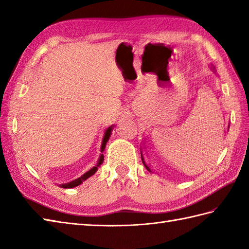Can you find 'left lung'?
Instances as JSON below:
<instances>
[{
	"label": "left lung",
	"instance_id": "left-lung-1",
	"mask_svg": "<svg viewBox=\"0 0 249 249\" xmlns=\"http://www.w3.org/2000/svg\"><path fill=\"white\" fill-rule=\"evenodd\" d=\"M228 129H229V126H228ZM141 160H142V162H143V165H144V167L146 168V170L147 171H150V172H152V170H151V168L146 165L145 163V161H144V158H143V156H142V153H141Z\"/></svg>",
	"mask_w": 249,
	"mask_h": 249
}]
</instances>
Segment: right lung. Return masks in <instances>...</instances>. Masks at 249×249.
Returning <instances> with one entry per match:
<instances>
[{
    "label": "right lung",
    "instance_id": "right-lung-1",
    "mask_svg": "<svg viewBox=\"0 0 249 249\" xmlns=\"http://www.w3.org/2000/svg\"><path fill=\"white\" fill-rule=\"evenodd\" d=\"M112 127H113V125L110 126V127L106 129V131H105V135H104V138H103V143H102V149H100V151H102V152H104L105 147H106V144H107V142H108V140H109V138H110L111 131H112ZM103 161H104V155L100 154L97 165L95 166V167H93V168L91 169V170H89L88 172L84 173L83 176H81L80 178H76V179H73V181H71V182H68V183H65V184H61L60 186L63 187V188H72V187L78 186V185L82 184V182L86 181L87 178H89V177H92L93 174H95V172L97 171L98 167H99L100 165H102Z\"/></svg>",
    "mask_w": 249,
    "mask_h": 249
}]
</instances>
